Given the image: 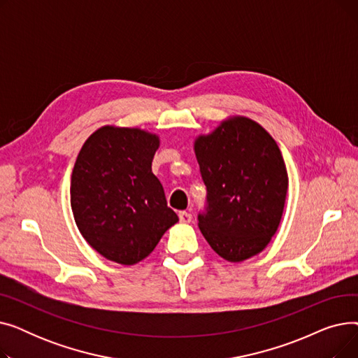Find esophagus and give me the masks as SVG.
I'll return each instance as SVG.
<instances>
[{"instance_id":"34e87169","label":"esophagus","mask_w":358,"mask_h":358,"mask_svg":"<svg viewBox=\"0 0 358 358\" xmlns=\"http://www.w3.org/2000/svg\"><path fill=\"white\" fill-rule=\"evenodd\" d=\"M178 217H180V222H181V223H190L192 219H193L192 213H189V212H180V213H178Z\"/></svg>"}]
</instances>
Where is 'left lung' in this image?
Masks as SVG:
<instances>
[{
  "mask_svg": "<svg viewBox=\"0 0 358 358\" xmlns=\"http://www.w3.org/2000/svg\"><path fill=\"white\" fill-rule=\"evenodd\" d=\"M194 152L208 189L203 236L231 262L259 254L278 229L289 187L278 145L257 122L232 116L200 135Z\"/></svg>",
  "mask_w": 358,
  "mask_h": 358,
  "instance_id": "8db88e82",
  "label": "left lung"
}]
</instances>
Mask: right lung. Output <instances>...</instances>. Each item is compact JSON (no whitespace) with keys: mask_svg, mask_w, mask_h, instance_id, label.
I'll return each instance as SVG.
<instances>
[{"mask_svg":"<svg viewBox=\"0 0 358 358\" xmlns=\"http://www.w3.org/2000/svg\"><path fill=\"white\" fill-rule=\"evenodd\" d=\"M159 136L139 127L103 126L85 141L71 177L75 223L104 258L131 266L178 222L152 173Z\"/></svg>","mask_w":358,"mask_h":358,"instance_id":"obj_1","label":"right lung"}]
</instances>
